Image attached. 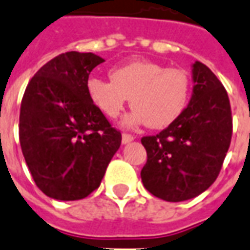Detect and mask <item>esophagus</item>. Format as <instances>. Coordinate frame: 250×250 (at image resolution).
Wrapping results in <instances>:
<instances>
[{
  "label": "esophagus",
  "instance_id": "obj_1",
  "mask_svg": "<svg viewBox=\"0 0 250 250\" xmlns=\"http://www.w3.org/2000/svg\"><path fill=\"white\" fill-rule=\"evenodd\" d=\"M134 141V137L132 135H130V134H123L122 135V143L123 145H127V143H130Z\"/></svg>",
  "mask_w": 250,
  "mask_h": 250
}]
</instances>
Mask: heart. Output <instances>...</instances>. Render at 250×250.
I'll return each mask as SVG.
<instances>
[{"mask_svg":"<svg viewBox=\"0 0 250 250\" xmlns=\"http://www.w3.org/2000/svg\"><path fill=\"white\" fill-rule=\"evenodd\" d=\"M111 81L90 77L86 93L104 116L115 119L130 99L134 109L125 119V125H146L165 128L186 109L191 95V78L183 69L151 61H132L113 67Z\"/></svg>","mask_w":250,"mask_h":250,"instance_id":"1","label":"heart"}]
</instances>
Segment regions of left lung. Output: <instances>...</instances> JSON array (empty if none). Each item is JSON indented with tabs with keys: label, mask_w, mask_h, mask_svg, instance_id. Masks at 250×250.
<instances>
[{
	"label": "left lung",
	"mask_w": 250,
	"mask_h": 250,
	"mask_svg": "<svg viewBox=\"0 0 250 250\" xmlns=\"http://www.w3.org/2000/svg\"><path fill=\"white\" fill-rule=\"evenodd\" d=\"M191 100L177 120L153 137H143L147 161L145 188L167 202L196 198L214 183L226 157L233 120L226 89L212 71L192 64Z\"/></svg>",
	"instance_id": "8db88e82"
}]
</instances>
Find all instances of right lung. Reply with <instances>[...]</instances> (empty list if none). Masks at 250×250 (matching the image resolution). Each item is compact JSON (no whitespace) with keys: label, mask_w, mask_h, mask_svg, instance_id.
<instances>
[{"label":"right lung","mask_w":250,"mask_h":250,"mask_svg":"<svg viewBox=\"0 0 250 250\" xmlns=\"http://www.w3.org/2000/svg\"><path fill=\"white\" fill-rule=\"evenodd\" d=\"M104 59L70 51L47 62L22 96L19 135L36 186L57 200H80L99 188L122 134L89 100L90 71Z\"/></svg>","instance_id":"right-lung-1"}]
</instances>
